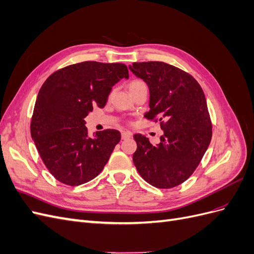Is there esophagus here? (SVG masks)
I'll use <instances>...</instances> for the list:
<instances>
[{"label": "esophagus", "mask_w": 254, "mask_h": 254, "mask_svg": "<svg viewBox=\"0 0 254 254\" xmlns=\"http://www.w3.org/2000/svg\"><path fill=\"white\" fill-rule=\"evenodd\" d=\"M132 136V133L130 131H123L122 132V139L123 140H126V139H129V137Z\"/></svg>", "instance_id": "esophagus-1"}]
</instances>
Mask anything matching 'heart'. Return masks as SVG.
<instances>
[{
	"mask_svg": "<svg viewBox=\"0 0 254 254\" xmlns=\"http://www.w3.org/2000/svg\"><path fill=\"white\" fill-rule=\"evenodd\" d=\"M143 84H145L142 80H132L131 82L129 83V90H131L133 88H136V87H140V86H143Z\"/></svg>",
	"mask_w": 254,
	"mask_h": 254,
	"instance_id": "b5f03b06",
	"label": "heart"
}]
</instances>
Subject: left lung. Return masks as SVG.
<instances>
[{
	"instance_id": "left-lung-1",
	"label": "left lung",
	"mask_w": 254,
	"mask_h": 254,
	"mask_svg": "<svg viewBox=\"0 0 254 254\" xmlns=\"http://www.w3.org/2000/svg\"><path fill=\"white\" fill-rule=\"evenodd\" d=\"M129 70L148 86L149 111L145 118H158L163 130L155 146L148 137L133 135L137 145L133 163L153 187L179 186L194 173L212 139L203 91L193 76L161 61L134 63Z\"/></svg>"
}]
</instances>
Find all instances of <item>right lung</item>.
I'll use <instances>...</instances> for the list:
<instances>
[{
  "instance_id": "add662e5",
  "label": "right lung",
  "mask_w": 254,
  "mask_h": 254,
  "mask_svg": "<svg viewBox=\"0 0 254 254\" xmlns=\"http://www.w3.org/2000/svg\"><path fill=\"white\" fill-rule=\"evenodd\" d=\"M123 64L84 61L53 73L38 93L30 133L50 173L61 183L75 187L103 171L120 140L118 130L88 134L87 115L105 107L112 87L128 78Z\"/></svg>"
}]
</instances>
